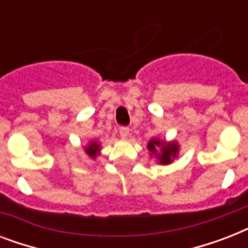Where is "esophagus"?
Instances as JSON below:
<instances>
[{
	"label": "esophagus",
	"mask_w": 248,
	"mask_h": 248,
	"mask_svg": "<svg viewBox=\"0 0 248 248\" xmlns=\"http://www.w3.org/2000/svg\"><path fill=\"white\" fill-rule=\"evenodd\" d=\"M128 132H130V128L127 126H121L120 127V135L122 139H127Z\"/></svg>",
	"instance_id": "1"
}]
</instances>
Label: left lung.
I'll list each match as a JSON object with an SVG mask.
<instances>
[{
  "instance_id": "left-lung-1",
  "label": "left lung",
  "mask_w": 248,
  "mask_h": 248,
  "mask_svg": "<svg viewBox=\"0 0 248 248\" xmlns=\"http://www.w3.org/2000/svg\"><path fill=\"white\" fill-rule=\"evenodd\" d=\"M161 147V151L159 154L156 153V148ZM148 149L158 157L159 162L163 163V165H169V163L172 162V158L176 157V153L179 152L177 149V145L175 143L165 144L163 141H159V140L155 139L152 140L151 143L148 144Z\"/></svg>"
}]
</instances>
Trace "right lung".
<instances>
[{"mask_svg":"<svg viewBox=\"0 0 248 248\" xmlns=\"http://www.w3.org/2000/svg\"><path fill=\"white\" fill-rule=\"evenodd\" d=\"M86 153H87V155H89L90 157H93V158H95L97 153H99V144H97L96 141H93V143L90 144L89 147L86 148Z\"/></svg>","mask_w":248,"mask_h":248,"instance_id":"1","label":"right lung"}]
</instances>
